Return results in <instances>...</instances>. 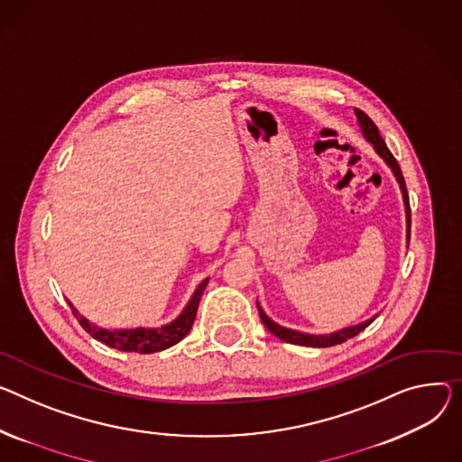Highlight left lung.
Listing matches in <instances>:
<instances>
[{
  "mask_svg": "<svg viewBox=\"0 0 462 462\" xmlns=\"http://www.w3.org/2000/svg\"><path fill=\"white\" fill-rule=\"evenodd\" d=\"M355 113H356V116H358V125H360V128H362L364 137L374 144L375 152L388 163V167L393 171V174H395V178H397V181H399V186H402L403 200H405V211H407V230H409V234H411V204H409V193H407V186H405V178H403V174H402V169H399L397 160L392 156V152L388 150L386 143L383 141V137H381V134H379V128L375 126V122H374L370 116H367L364 111H360V109H355ZM407 237H411V236H407ZM256 306H258V312H260L262 323L267 327V330H269L271 334H274L276 337H281L282 342L295 344V346H306V347H332V346H337V344H344L346 340H349V337H355L358 332H362L367 325H372V321L375 319V318H374V319H367V321H364V323H360V325L342 328V330H337V332H334V334H330V336H325V334H304V332H297V330L284 328V327H281V325H276L274 321H271V319L265 316V312L260 309V304H256Z\"/></svg>",
  "mask_w": 462,
  "mask_h": 462,
  "instance_id": "obj_1",
  "label": "left lung"
}]
</instances>
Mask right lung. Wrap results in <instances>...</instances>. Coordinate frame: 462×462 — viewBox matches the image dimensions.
I'll return each mask as SVG.
<instances>
[{"mask_svg":"<svg viewBox=\"0 0 462 462\" xmlns=\"http://www.w3.org/2000/svg\"><path fill=\"white\" fill-rule=\"evenodd\" d=\"M208 286V279L204 282H200V286L197 288L195 295L191 297L189 304L186 306V310H183L172 323L162 327V328H132V330H106L100 328L97 325L88 323L87 318H83L81 314L76 312L74 306L70 304V309L76 316V319L79 321V325L95 337V340L118 349V351H126V353H158L163 349L172 347L174 344H178L180 340L188 336V332L193 327V321L197 318V309H199V302L202 297V291Z\"/></svg>","mask_w":462,"mask_h":462,"instance_id":"1","label":"right lung"}]
</instances>
